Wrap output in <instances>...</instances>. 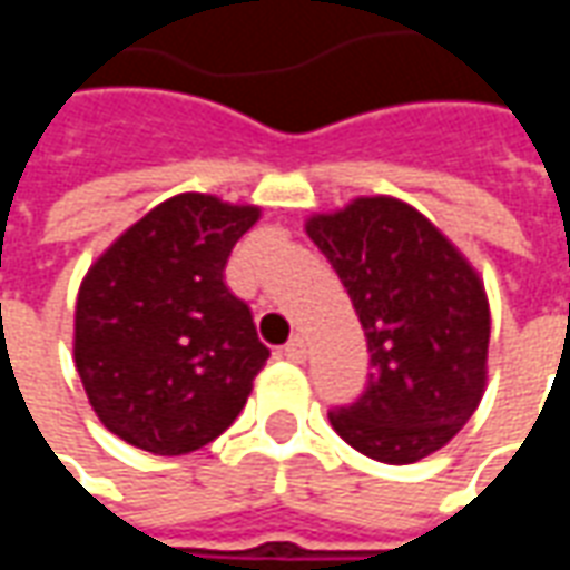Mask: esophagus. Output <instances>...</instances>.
<instances>
[{
	"mask_svg": "<svg viewBox=\"0 0 570 570\" xmlns=\"http://www.w3.org/2000/svg\"><path fill=\"white\" fill-rule=\"evenodd\" d=\"M284 357L286 360H293V363H302V360L308 357V347H305V338H289L284 347Z\"/></svg>",
	"mask_w": 570,
	"mask_h": 570,
	"instance_id": "1",
	"label": "esophagus"
}]
</instances>
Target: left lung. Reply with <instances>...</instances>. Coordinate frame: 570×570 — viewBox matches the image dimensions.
Listing matches in <instances>:
<instances>
[{"label":"left lung","instance_id":"8db88e82","mask_svg":"<svg viewBox=\"0 0 570 570\" xmlns=\"http://www.w3.org/2000/svg\"><path fill=\"white\" fill-rule=\"evenodd\" d=\"M305 232L354 302L370 387L330 412L333 430L382 464H415L449 445L489 382L485 284L461 249L412 204L360 195L311 213Z\"/></svg>","mask_w":570,"mask_h":570}]
</instances>
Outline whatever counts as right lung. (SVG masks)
I'll use <instances>...</instances> for the list:
<instances>
[{
	"label": "right lung",
	"mask_w": 570,
	"mask_h": 570,
	"mask_svg": "<svg viewBox=\"0 0 570 570\" xmlns=\"http://www.w3.org/2000/svg\"><path fill=\"white\" fill-rule=\"evenodd\" d=\"M262 207L183 191L91 262L72 360L109 433L151 454H188L240 415L268 360L225 262Z\"/></svg>",
	"instance_id": "right-lung-1"
}]
</instances>
